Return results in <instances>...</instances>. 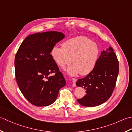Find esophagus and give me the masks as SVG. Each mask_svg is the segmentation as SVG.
<instances>
[{
  "label": "esophagus",
  "mask_w": 132,
  "mask_h": 132,
  "mask_svg": "<svg viewBox=\"0 0 132 132\" xmlns=\"http://www.w3.org/2000/svg\"><path fill=\"white\" fill-rule=\"evenodd\" d=\"M72 83H73V87H76V82L77 81V79H75V78H72Z\"/></svg>",
  "instance_id": "esophagus-1"
}]
</instances>
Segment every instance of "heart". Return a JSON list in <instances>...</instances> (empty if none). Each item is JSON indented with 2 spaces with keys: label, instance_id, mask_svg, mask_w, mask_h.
<instances>
[{
  "label": "heart",
  "instance_id": "b5f03b06",
  "mask_svg": "<svg viewBox=\"0 0 132 132\" xmlns=\"http://www.w3.org/2000/svg\"><path fill=\"white\" fill-rule=\"evenodd\" d=\"M51 55L58 65L64 67L71 62L73 65L66 69L67 72L76 76L87 75L95 68L97 61L100 49L96 43L85 36H80L63 43L61 47H54Z\"/></svg>",
  "mask_w": 132,
  "mask_h": 132
}]
</instances>
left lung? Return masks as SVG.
I'll return each mask as SVG.
<instances>
[{"mask_svg":"<svg viewBox=\"0 0 132 132\" xmlns=\"http://www.w3.org/2000/svg\"><path fill=\"white\" fill-rule=\"evenodd\" d=\"M119 71L117 56L110 47L101 52L92 72L76 82L77 87L86 90L85 95L78 99V103L82 106L93 107L107 101L114 90Z\"/></svg>","mask_w":132,"mask_h":132,"instance_id":"1","label":"left lung"}]
</instances>
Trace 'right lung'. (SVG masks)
<instances>
[{
	"mask_svg": "<svg viewBox=\"0 0 132 132\" xmlns=\"http://www.w3.org/2000/svg\"><path fill=\"white\" fill-rule=\"evenodd\" d=\"M65 35L48 31L32 34L24 40L15 58L16 80L21 92L36 106L52 104L59 91L65 85L62 73L50 54L53 47ZM55 73L53 76L50 74Z\"/></svg>",
	"mask_w": 132,
	"mask_h": 132,
	"instance_id": "right-lung-1",
	"label": "right lung"
}]
</instances>
